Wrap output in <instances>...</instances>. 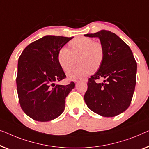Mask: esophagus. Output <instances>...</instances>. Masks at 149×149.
I'll return each mask as SVG.
<instances>
[{
	"instance_id": "obj_1",
	"label": "esophagus",
	"mask_w": 149,
	"mask_h": 149,
	"mask_svg": "<svg viewBox=\"0 0 149 149\" xmlns=\"http://www.w3.org/2000/svg\"><path fill=\"white\" fill-rule=\"evenodd\" d=\"M81 81H85V82H86V81H87V79H82V80H81ZM76 82H79V81H77Z\"/></svg>"
}]
</instances>
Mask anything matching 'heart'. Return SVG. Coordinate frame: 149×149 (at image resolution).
<instances>
[{"label":"heart","mask_w":149,"mask_h":149,"mask_svg":"<svg viewBox=\"0 0 149 149\" xmlns=\"http://www.w3.org/2000/svg\"><path fill=\"white\" fill-rule=\"evenodd\" d=\"M69 50L63 48L57 56L58 64L63 70L68 72L79 59L80 65L69 72L68 76L71 80L82 78L91 74L93 69L98 70L104 59V49L102 44L94 41L89 37L79 36L71 40L68 44Z\"/></svg>","instance_id":"heart-1"}]
</instances>
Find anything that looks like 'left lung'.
Segmentation results:
<instances>
[{"mask_svg":"<svg viewBox=\"0 0 149 149\" xmlns=\"http://www.w3.org/2000/svg\"><path fill=\"white\" fill-rule=\"evenodd\" d=\"M96 37L104 49V59L95 75L88 79L84 100L88 107L100 116L114 117L125 111L132 99L137 63L129 46L108 30L87 33ZM104 78L102 83L96 79Z\"/></svg>","mask_w":149,"mask_h":149,"instance_id":"1","label":"left lung"}]
</instances>
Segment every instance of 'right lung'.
Listing matches in <instances>:
<instances>
[{"label": "right lung", "mask_w": 149, "mask_h": 149, "mask_svg": "<svg viewBox=\"0 0 149 149\" xmlns=\"http://www.w3.org/2000/svg\"><path fill=\"white\" fill-rule=\"evenodd\" d=\"M72 38L45 36L27 46L19 58L16 78L19 101L25 113L36 121L53 120L64 111L65 98L75 83L54 84L66 77L57 56Z\"/></svg>", "instance_id": "1"}]
</instances>
